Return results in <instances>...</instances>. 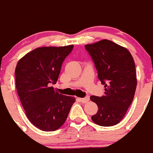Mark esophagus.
I'll return each instance as SVG.
<instances>
[{"instance_id": "34e87169", "label": "esophagus", "mask_w": 153, "mask_h": 153, "mask_svg": "<svg viewBox=\"0 0 153 153\" xmlns=\"http://www.w3.org/2000/svg\"><path fill=\"white\" fill-rule=\"evenodd\" d=\"M80 101L82 102H89V101H90V97H89V96H86V97H84V98H81L80 99Z\"/></svg>"}]
</instances>
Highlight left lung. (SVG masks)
Instances as JSON below:
<instances>
[{"instance_id":"8db88e82","label":"left lung","mask_w":153,"mask_h":153,"mask_svg":"<svg viewBox=\"0 0 153 153\" xmlns=\"http://www.w3.org/2000/svg\"><path fill=\"white\" fill-rule=\"evenodd\" d=\"M85 48L105 87L104 96L90 97L98 106L92 120L101 126L117 125L134 98L137 84L134 60L128 50L108 40L87 44Z\"/></svg>"}]
</instances>
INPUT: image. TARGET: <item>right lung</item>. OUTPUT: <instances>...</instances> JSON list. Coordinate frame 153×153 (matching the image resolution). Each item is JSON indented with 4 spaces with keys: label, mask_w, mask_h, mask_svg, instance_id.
<instances>
[{
    "label": "right lung",
    "mask_w": 153,
    "mask_h": 153,
    "mask_svg": "<svg viewBox=\"0 0 153 153\" xmlns=\"http://www.w3.org/2000/svg\"><path fill=\"white\" fill-rule=\"evenodd\" d=\"M74 46L39 47L19 60L15 69L16 88L30 122L46 132L58 129L65 123L73 97L55 92L63 60Z\"/></svg>",
    "instance_id": "1"
}]
</instances>
